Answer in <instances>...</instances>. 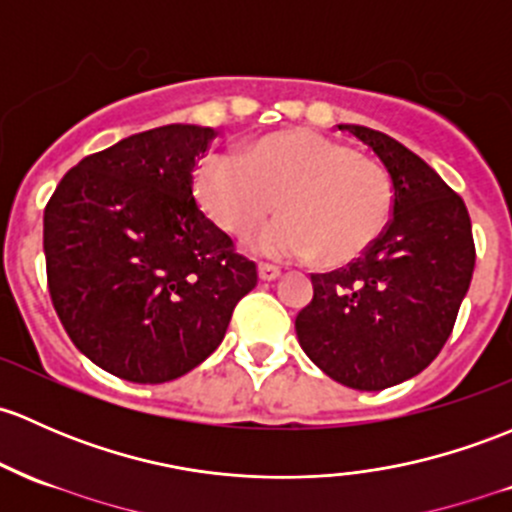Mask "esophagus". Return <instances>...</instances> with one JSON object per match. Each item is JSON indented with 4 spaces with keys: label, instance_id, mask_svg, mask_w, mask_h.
Instances as JSON below:
<instances>
[{
    "label": "esophagus",
    "instance_id": "esophagus-1",
    "mask_svg": "<svg viewBox=\"0 0 512 512\" xmlns=\"http://www.w3.org/2000/svg\"><path fill=\"white\" fill-rule=\"evenodd\" d=\"M257 274H260L262 282H274V279H279V274H282V270L274 265H260L257 267Z\"/></svg>",
    "mask_w": 512,
    "mask_h": 512
}]
</instances>
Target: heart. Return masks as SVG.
Returning a JSON list of instances; mask_svg holds the SVG:
<instances>
[{
	"label": "heart",
	"instance_id": "1",
	"mask_svg": "<svg viewBox=\"0 0 512 512\" xmlns=\"http://www.w3.org/2000/svg\"><path fill=\"white\" fill-rule=\"evenodd\" d=\"M193 193L203 213L230 235H255L252 250L267 260L343 265L363 255L392 213L390 176L378 161L314 129L265 134L240 154H208L193 171Z\"/></svg>",
	"mask_w": 512,
	"mask_h": 512
}]
</instances>
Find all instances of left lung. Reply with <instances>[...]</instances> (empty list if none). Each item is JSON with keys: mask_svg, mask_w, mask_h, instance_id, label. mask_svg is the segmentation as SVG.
Here are the masks:
<instances>
[{"mask_svg": "<svg viewBox=\"0 0 512 512\" xmlns=\"http://www.w3.org/2000/svg\"><path fill=\"white\" fill-rule=\"evenodd\" d=\"M368 144L392 181V218L348 267L311 274L299 346L336 383L385 390L422 373L449 338L476 250L464 201L427 161L378 129L338 125Z\"/></svg>", "mask_w": 512, "mask_h": 512, "instance_id": "obj_1", "label": "left lung"}]
</instances>
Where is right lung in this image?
<instances>
[{"label":"right lung","mask_w":512,"mask_h":512,"mask_svg":"<svg viewBox=\"0 0 512 512\" xmlns=\"http://www.w3.org/2000/svg\"><path fill=\"white\" fill-rule=\"evenodd\" d=\"M213 127L164 125L90 154L43 211L48 292L85 358L139 385L181 378L223 341L255 262L193 198Z\"/></svg>","instance_id":"right-lung-1"}]
</instances>
